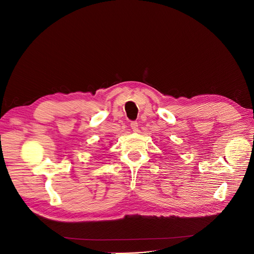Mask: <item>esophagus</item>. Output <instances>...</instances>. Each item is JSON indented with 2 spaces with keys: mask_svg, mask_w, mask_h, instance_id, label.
Returning <instances> with one entry per match:
<instances>
[{
  "mask_svg": "<svg viewBox=\"0 0 254 254\" xmlns=\"http://www.w3.org/2000/svg\"><path fill=\"white\" fill-rule=\"evenodd\" d=\"M130 127H131V129L134 130L135 132L138 131V129H139V127H138V123H137V122H131V123H130Z\"/></svg>",
  "mask_w": 254,
  "mask_h": 254,
  "instance_id": "esophagus-1",
  "label": "esophagus"
}]
</instances>
